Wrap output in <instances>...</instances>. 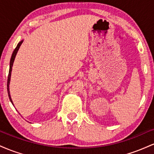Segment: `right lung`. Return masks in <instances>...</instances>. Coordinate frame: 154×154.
I'll list each match as a JSON object with an SVG mask.
<instances>
[{
	"instance_id": "obj_1",
	"label": "right lung",
	"mask_w": 154,
	"mask_h": 154,
	"mask_svg": "<svg viewBox=\"0 0 154 154\" xmlns=\"http://www.w3.org/2000/svg\"><path fill=\"white\" fill-rule=\"evenodd\" d=\"M22 43H23V40H22V41L19 42V43H18V45H17V46L16 47V48L14 49V51L13 54H12L11 58V61H10V68H9V72H8V81H7V91H8V97H9V99H10L11 102L12 103H13V102H12L11 98V95H10V91H9V83H10V79H11V74L12 66H13L14 61V59H15V57H16V55H17V52H18V50H19V47L21 46V45H22ZM13 105H14V104H13Z\"/></svg>"
}]
</instances>
